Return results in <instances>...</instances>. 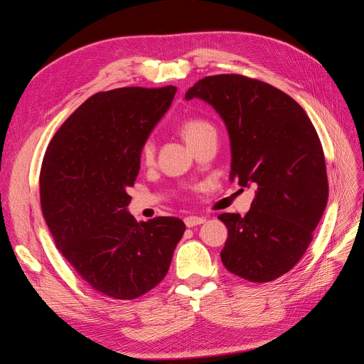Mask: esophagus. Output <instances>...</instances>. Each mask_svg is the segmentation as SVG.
Listing matches in <instances>:
<instances>
[{"label": "esophagus", "instance_id": "esophagus-1", "mask_svg": "<svg viewBox=\"0 0 364 364\" xmlns=\"http://www.w3.org/2000/svg\"><path fill=\"white\" fill-rule=\"evenodd\" d=\"M185 225L188 226V228H194V226H197V225H202V223H205L206 220L203 218V217H197V215H190V217H186L185 220Z\"/></svg>", "mask_w": 364, "mask_h": 364}]
</instances>
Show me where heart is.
Listing matches in <instances>:
<instances>
[{
    "instance_id": "heart-1",
    "label": "heart",
    "mask_w": 364,
    "mask_h": 364,
    "mask_svg": "<svg viewBox=\"0 0 364 364\" xmlns=\"http://www.w3.org/2000/svg\"><path fill=\"white\" fill-rule=\"evenodd\" d=\"M181 132L183 138L190 142V146H196L197 142L202 141L206 135L215 134L214 126L203 118H188L181 124ZM156 142L153 138H146L139 147V159L142 164H151L155 159Z\"/></svg>"
}]
</instances>
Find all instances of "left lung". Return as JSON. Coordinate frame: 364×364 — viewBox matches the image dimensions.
<instances>
[{"label":"left lung","mask_w":364,"mask_h":364,"mask_svg":"<svg viewBox=\"0 0 364 364\" xmlns=\"http://www.w3.org/2000/svg\"><path fill=\"white\" fill-rule=\"evenodd\" d=\"M186 100L202 98L229 132L230 181L257 185L249 213H225L223 266L250 282L290 272L313 240L328 202L323 149L304 109L266 82L240 74L200 79Z\"/></svg>","instance_id":"1"}]
</instances>
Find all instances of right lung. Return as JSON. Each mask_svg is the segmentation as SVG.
Segmentation results:
<instances>
[{
	"label": "right lung",
	"instance_id": "right-lung-1",
	"mask_svg": "<svg viewBox=\"0 0 364 364\" xmlns=\"http://www.w3.org/2000/svg\"><path fill=\"white\" fill-rule=\"evenodd\" d=\"M176 86L118 87L77 107L41 168V208L62 257L98 293L136 299L165 278L185 232L176 217L136 222L126 208L139 147L170 107Z\"/></svg>",
	"mask_w": 364,
	"mask_h": 364
}]
</instances>
